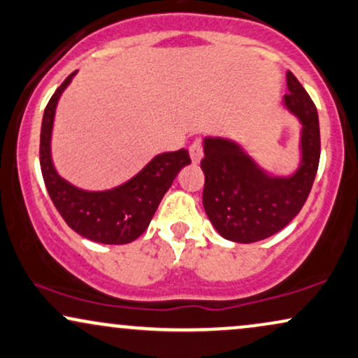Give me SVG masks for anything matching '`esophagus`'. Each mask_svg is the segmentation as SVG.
I'll use <instances>...</instances> for the list:
<instances>
[{
  "label": "esophagus",
  "mask_w": 358,
  "mask_h": 358,
  "mask_svg": "<svg viewBox=\"0 0 358 358\" xmlns=\"http://www.w3.org/2000/svg\"><path fill=\"white\" fill-rule=\"evenodd\" d=\"M190 157L193 163H198L203 157V145H201V140H195L190 145Z\"/></svg>",
  "instance_id": "1"
}]
</instances>
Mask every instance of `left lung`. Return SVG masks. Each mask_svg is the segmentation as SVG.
I'll list each match as a JSON object with an SVG mask.
<instances>
[{
    "mask_svg": "<svg viewBox=\"0 0 358 358\" xmlns=\"http://www.w3.org/2000/svg\"><path fill=\"white\" fill-rule=\"evenodd\" d=\"M287 108L302 122L303 162L292 178H270L231 141L205 140L203 206L223 238L236 243L264 240L287 227L307 201L320 162L317 106L292 71Z\"/></svg>",
    "mask_w": 358,
    "mask_h": 358,
    "instance_id": "1",
    "label": "left lung"
}]
</instances>
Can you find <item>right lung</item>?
Listing matches in <instances>:
<instances>
[{
    "mask_svg": "<svg viewBox=\"0 0 358 358\" xmlns=\"http://www.w3.org/2000/svg\"><path fill=\"white\" fill-rule=\"evenodd\" d=\"M75 73L58 86L43 115L40 136L43 180L56 210L76 234L98 243H130L148 228L178 171L192 163L190 155L185 148L158 155L135 178L108 192H83L64 182L51 163L50 138L56 103Z\"/></svg>",
    "mask_w": 358,
    "mask_h": 358,
    "instance_id": "obj_1",
    "label": "right lung"
}]
</instances>
